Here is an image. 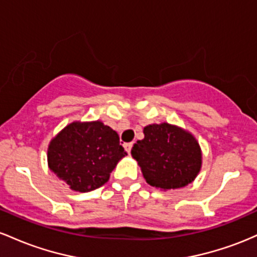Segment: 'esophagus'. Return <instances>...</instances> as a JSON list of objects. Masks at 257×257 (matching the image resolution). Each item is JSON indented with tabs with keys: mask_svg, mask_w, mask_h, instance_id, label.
I'll use <instances>...</instances> for the list:
<instances>
[{
	"mask_svg": "<svg viewBox=\"0 0 257 257\" xmlns=\"http://www.w3.org/2000/svg\"><path fill=\"white\" fill-rule=\"evenodd\" d=\"M132 146H134V144H132V143H126L125 146H123V147H125V151L127 152V154H130V153H131Z\"/></svg>",
	"mask_w": 257,
	"mask_h": 257,
	"instance_id": "obj_1",
	"label": "esophagus"
}]
</instances>
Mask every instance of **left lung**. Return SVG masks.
<instances>
[{"instance_id": "obj_1", "label": "left lung", "mask_w": 257, "mask_h": 257, "mask_svg": "<svg viewBox=\"0 0 257 257\" xmlns=\"http://www.w3.org/2000/svg\"><path fill=\"white\" fill-rule=\"evenodd\" d=\"M131 155L141 167L147 183L161 191L188 186L201 169L203 154L199 142L189 131L167 122L143 128Z\"/></svg>"}]
</instances>
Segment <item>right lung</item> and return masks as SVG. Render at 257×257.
I'll return each mask as SVG.
<instances>
[{
  "mask_svg": "<svg viewBox=\"0 0 257 257\" xmlns=\"http://www.w3.org/2000/svg\"><path fill=\"white\" fill-rule=\"evenodd\" d=\"M125 155L119 135L102 121H74L51 140L47 163L69 188L85 193L108 182Z\"/></svg>",
  "mask_w": 257,
  "mask_h": 257,
  "instance_id": "add662e5",
  "label": "right lung"
}]
</instances>
